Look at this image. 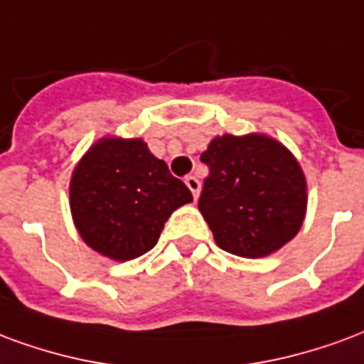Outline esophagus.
<instances>
[{"mask_svg": "<svg viewBox=\"0 0 364 364\" xmlns=\"http://www.w3.org/2000/svg\"><path fill=\"white\" fill-rule=\"evenodd\" d=\"M184 182H186V186L190 188V192H192L193 200H198V196H200V188H201L200 180L196 178V176H186Z\"/></svg>", "mask_w": 364, "mask_h": 364, "instance_id": "obj_1", "label": "esophagus"}]
</instances>
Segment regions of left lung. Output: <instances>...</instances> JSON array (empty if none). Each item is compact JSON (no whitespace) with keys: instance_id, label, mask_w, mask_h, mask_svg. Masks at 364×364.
<instances>
[{"instance_id":"obj_1","label":"left lung","mask_w":364,"mask_h":364,"mask_svg":"<svg viewBox=\"0 0 364 364\" xmlns=\"http://www.w3.org/2000/svg\"><path fill=\"white\" fill-rule=\"evenodd\" d=\"M209 166L200 208L223 250L262 258L299 232L306 211L301 166L266 135H223L201 155Z\"/></svg>"}]
</instances>
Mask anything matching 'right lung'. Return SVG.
Here are the masks:
<instances>
[{
    "label": "right lung",
    "instance_id": "1",
    "mask_svg": "<svg viewBox=\"0 0 364 364\" xmlns=\"http://www.w3.org/2000/svg\"><path fill=\"white\" fill-rule=\"evenodd\" d=\"M192 192L141 139H100L77 164L70 205L92 250L126 262L149 252L174 209Z\"/></svg>",
    "mask_w": 364,
    "mask_h": 364
}]
</instances>
